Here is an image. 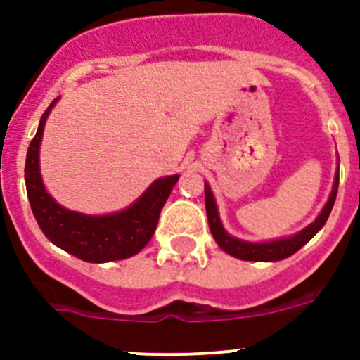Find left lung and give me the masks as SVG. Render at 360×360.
I'll return each instance as SVG.
<instances>
[{
    "label": "left lung",
    "mask_w": 360,
    "mask_h": 360,
    "mask_svg": "<svg viewBox=\"0 0 360 360\" xmlns=\"http://www.w3.org/2000/svg\"><path fill=\"white\" fill-rule=\"evenodd\" d=\"M337 187H339V173L335 174V182H333V189L330 193L328 202H326V205H324L323 211H321V214L317 216L314 224L304 227L303 231L294 234V236L274 241H263V243H252V241L238 240V238L231 236L225 231L224 225H221V219H219L214 195H212L209 184H205V209H207L209 229H211L216 243L219 245V249L225 250L231 256L238 257V259H243V262H279V259H285V257L297 252L303 245H307L323 229L330 212H332L333 203H335Z\"/></svg>",
    "instance_id": "8db88e82"
}]
</instances>
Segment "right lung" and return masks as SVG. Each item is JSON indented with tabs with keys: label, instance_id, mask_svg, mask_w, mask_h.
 I'll return each instance as SVG.
<instances>
[{
	"label": "right lung",
	"instance_id": "obj_1",
	"mask_svg": "<svg viewBox=\"0 0 360 360\" xmlns=\"http://www.w3.org/2000/svg\"><path fill=\"white\" fill-rule=\"evenodd\" d=\"M57 98L46 108L32 139L25 164L28 202L41 231L53 245L88 263L126 259L141 252L155 234L162 207L169 198L178 174L158 178L136 202L113 214L91 216L68 211L46 193L39 171V146L44 124Z\"/></svg>",
	"mask_w": 360,
	"mask_h": 360
}]
</instances>
